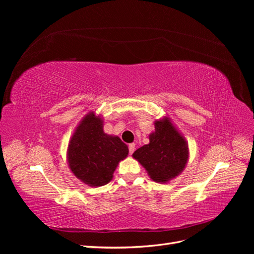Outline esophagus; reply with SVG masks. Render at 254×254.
<instances>
[{"label":"esophagus","mask_w":254,"mask_h":254,"mask_svg":"<svg viewBox=\"0 0 254 254\" xmlns=\"http://www.w3.org/2000/svg\"><path fill=\"white\" fill-rule=\"evenodd\" d=\"M134 150H135V144H133V143L129 144V153H130V155H132Z\"/></svg>","instance_id":"esophagus-1"}]
</instances>
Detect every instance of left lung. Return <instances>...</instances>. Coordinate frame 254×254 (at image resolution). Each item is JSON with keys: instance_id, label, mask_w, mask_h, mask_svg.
Returning <instances> with one entry per match:
<instances>
[{"instance_id": "obj_1", "label": "left lung", "mask_w": 254, "mask_h": 254, "mask_svg": "<svg viewBox=\"0 0 254 254\" xmlns=\"http://www.w3.org/2000/svg\"><path fill=\"white\" fill-rule=\"evenodd\" d=\"M155 128L149 144L136 149L132 156L153 181L167 182L183 171L189 158L188 146L168 119L157 121Z\"/></svg>"}]
</instances>
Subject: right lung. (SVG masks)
I'll return each instance as SVG.
<instances>
[{
    "label": "right lung",
    "instance_id": "add662e5",
    "mask_svg": "<svg viewBox=\"0 0 254 254\" xmlns=\"http://www.w3.org/2000/svg\"><path fill=\"white\" fill-rule=\"evenodd\" d=\"M128 147L118 136L103 131V121L94 113L88 114L76 129L68 144V165L73 174L91 187L105 186Z\"/></svg>",
    "mask_w": 254,
    "mask_h": 254
}]
</instances>
